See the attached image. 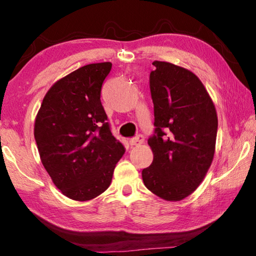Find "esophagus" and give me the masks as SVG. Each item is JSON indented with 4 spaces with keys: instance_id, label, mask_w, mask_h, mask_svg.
Instances as JSON below:
<instances>
[{
    "instance_id": "1",
    "label": "esophagus",
    "mask_w": 256,
    "mask_h": 256,
    "mask_svg": "<svg viewBox=\"0 0 256 256\" xmlns=\"http://www.w3.org/2000/svg\"><path fill=\"white\" fill-rule=\"evenodd\" d=\"M144 142V136H142V134H138V136L132 138L131 140H130V144H131L132 146H140Z\"/></svg>"
}]
</instances>
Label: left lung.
Listing matches in <instances>:
<instances>
[{
    "label": "left lung",
    "mask_w": 256,
    "mask_h": 256,
    "mask_svg": "<svg viewBox=\"0 0 256 256\" xmlns=\"http://www.w3.org/2000/svg\"><path fill=\"white\" fill-rule=\"evenodd\" d=\"M150 92L154 134L152 164L142 170L146 188L166 201H180L201 184L214 160L218 118L200 79L186 68L154 60Z\"/></svg>",
    "instance_id": "left-lung-1"
}]
</instances>
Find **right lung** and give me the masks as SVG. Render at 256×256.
I'll return each mask as SVG.
<instances>
[{
    "label": "right lung",
    "mask_w": 256,
    "mask_h": 256,
    "mask_svg": "<svg viewBox=\"0 0 256 256\" xmlns=\"http://www.w3.org/2000/svg\"><path fill=\"white\" fill-rule=\"evenodd\" d=\"M110 68V62L88 64L56 81L34 120V140L46 172L56 188L76 201L105 192L125 152L100 102Z\"/></svg>",
    "instance_id": "add662e5"
}]
</instances>
